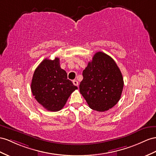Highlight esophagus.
<instances>
[{"label": "esophagus", "mask_w": 156, "mask_h": 156, "mask_svg": "<svg viewBox=\"0 0 156 156\" xmlns=\"http://www.w3.org/2000/svg\"><path fill=\"white\" fill-rule=\"evenodd\" d=\"M73 84L76 86H78V82L77 80H73Z\"/></svg>", "instance_id": "obj_1"}]
</instances>
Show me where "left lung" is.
Wrapping results in <instances>:
<instances>
[{
  "instance_id": "left-lung-1",
  "label": "left lung",
  "mask_w": 156,
  "mask_h": 156,
  "mask_svg": "<svg viewBox=\"0 0 156 156\" xmlns=\"http://www.w3.org/2000/svg\"><path fill=\"white\" fill-rule=\"evenodd\" d=\"M82 75L80 91L91 109L103 112L117 104L124 82L121 70L110 56L98 52Z\"/></svg>"
}]
</instances>
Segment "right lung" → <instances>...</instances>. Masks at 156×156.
Here are the masks:
<instances>
[{
  "mask_svg": "<svg viewBox=\"0 0 156 156\" xmlns=\"http://www.w3.org/2000/svg\"><path fill=\"white\" fill-rule=\"evenodd\" d=\"M35 99L44 108L58 111L65 105L70 94L78 87L67 78L60 66V60L44 59L35 69L31 83Z\"/></svg>",
  "mask_w": 156,
  "mask_h": 156,
  "instance_id": "1",
  "label": "right lung"
}]
</instances>
